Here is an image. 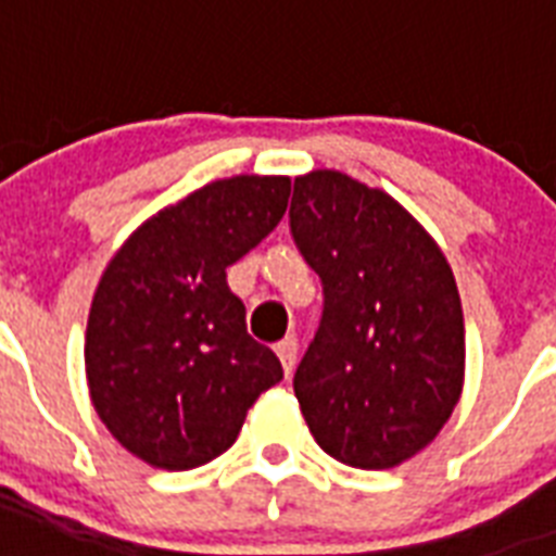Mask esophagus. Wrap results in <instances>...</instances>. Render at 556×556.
<instances>
[{"mask_svg": "<svg viewBox=\"0 0 556 556\" xmlns=\"http://www.w3.org/2000/svg\"><path fill=\"white\" fill-rule=\"evenodd\" d=\"M274 352H277L279 364H282V369H286V375H291L296 366V338L291 334V338L279 340L277 346H274Z\"/></svg>", "mask_w": 556, "mask_h": 556, "instance_id": "esophagus-1", "label": "esophagus"}]
</instances>
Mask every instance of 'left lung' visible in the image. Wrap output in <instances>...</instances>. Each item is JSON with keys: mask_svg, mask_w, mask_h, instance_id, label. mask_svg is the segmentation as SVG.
Masks as SVG:
<instances>
[{"mask_svg": "<svg viewBox=\"0 0 556 556\" xmlns=\"http://www.w3.org/2000/svg\"><path fill=\"white\" fill-rule=\"evenodd\" d=\"M291 236L323 282L294 375L314 441L361 470L430 444L465 383V317L432 236L383 190L338 169L294 178Z\"/></svg>", "mask_w": 556, "mask_h": 556, "instance_id": "1", "label": "left lung"}]
</instances>
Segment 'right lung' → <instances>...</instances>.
<instances>
[{
    "label": "right lung",
    "mask_w": 556,
    "mask_h": 556,
    "mask_svg": "<svg viewBox=\"0 0 556 556\" xmlns=\"http://www.w3.org/2000/svg\"><path fill=\"white\" fill-rule=\"evenodd\" d=\"M288 195V176L210 181L147 218L103 270L86 326L91 404L147 465L213 462L282 380L279 357L248 334L227 268L279 225Z\"/></svg>",
    "instance_id": "obj_1"
}]
</instances>
